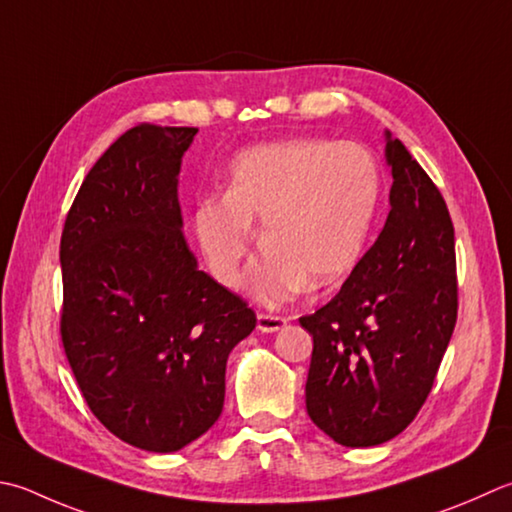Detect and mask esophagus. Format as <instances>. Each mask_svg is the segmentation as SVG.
<instances>
[{
	"label": "esophagus",
	"mask_w": 512,
	"mask_h": 512,
	"mask_svg": "<svg viewBox=\"0 0 512 512\" xmlns=\"http://www.w3.org/2000/svg\"><path fill=\"white\" fill-rule=\"evenodd\" d=\"M286 324H288L286 317L268 315V313L257 315V328L262 330V333H277V330H282Z\"/></svg>",
	"instance_id": "obj_1"
}]
</instances>
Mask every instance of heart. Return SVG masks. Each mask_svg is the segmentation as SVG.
Returning <instances> with one entry per match:
<instances>
[{
    "instance_id": "b5f03b06",
    "label": "heart",
    "mask_w": 512,
    "mask_h": 512,
    "mask_svg": "<svg viewBox=\"0 0 512 512\" xmlns=\"http://www.w3.org/2000/svg\"><path fill=\"white\" fill-rule=\"evenodd\" d=\"M382 175L364 146L328 139H286L244 150L230 168L224 197L199 199L195 235L219 282L235 284L262 222L266 250L246 288L282 304L308 282L328 286L364 255Z\"/></svg>"
}]
</instances>
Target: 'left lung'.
I'll return each instance as SVG.
<instances>
[{"label":"left lung","instance_id":"8db88e82","mask_svg":"<svg viewBox=\"0 0 512 512\" xmlns=\"http://www.w3.org/2000/svg\"><path fill=\"white\" fill-rule=\"evenodd\" d=\"M393 175L382 233L342 290L299 319L313 335L306 410L350 448L384 444L413 422L457 322L455 228L433 179L386 130Z\"/></svg>","mask_w":512,"mask_h":512}]
</instances>
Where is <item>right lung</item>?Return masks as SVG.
I'll return each mask as SVG.
<instances>
[{
    "instance_id": "add662e5",
    "label": "right lung",
    "mask_w": 512,
    "mask_h": 512,
    "mask_svg": "<svg viewBox=\"0 0 512 512\" xmlns=\"http://www.w3.org/2000/svg\"><path fill=\"white\" fill-rule=\"evenodd\" d=\"M197 128L139 124L90 168L59 246L62 342L88 408L122 442L175 453L224 408L242 297L197 268L177 182Z\"/></svg>"
}]
</instances>
